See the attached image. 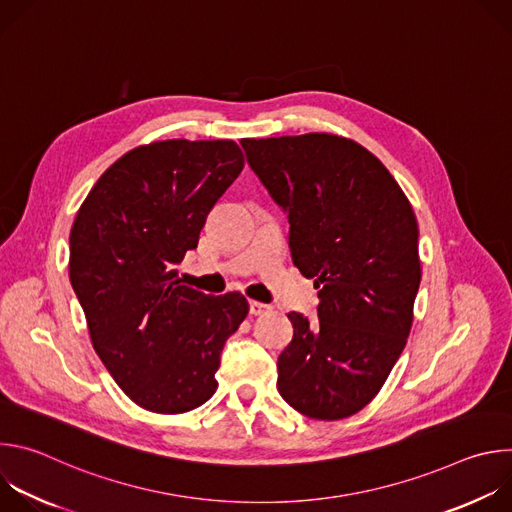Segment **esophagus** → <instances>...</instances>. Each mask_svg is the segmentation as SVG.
<instances>
[{
	"label": "esophagus",
	"instance_id": "1",
	"mask_svg": "<svg viewBox=\"0 0 512 512\" xmlns=\"http://www.w3.org/2000/svg\"><path fill=\"white\" fill-rule=\"evenodd\" d=\"M269 310H271V306H267V304H261V302H255V300L249 302V312H251L253 316H261V314H265V312H269Z\"/></svg>",
	"mask_w": 512,
	"mask_h": 512
}]
</instances>
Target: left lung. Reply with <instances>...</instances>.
<instances>
[{"mask_svg":"<svg viewBox=\"0 0 512 512\" xmlns=\"http://www.w3.org/2000/svg\"><path fill=\"white\" fill-rule=\"evenodd\" d=\"M247 164L287 214L291 261L314 279L318 320L287 318L277 391L314 419L371 403L401 356L421 281L413 208L362 145L328 135L241 139Z\"/></svg>","mask_w":512,"mask_h":512,"instance_id":"8db88e82","label":"left lung"}]
</instances>
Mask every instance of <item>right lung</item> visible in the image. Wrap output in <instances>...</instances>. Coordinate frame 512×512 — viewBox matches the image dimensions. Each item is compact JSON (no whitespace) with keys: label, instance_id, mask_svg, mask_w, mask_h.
<instances>
[{"label":"right lung","instance_id":"right-lung-1","mask_svg":"<svg viewBox=\"0 0 512 512\" xmlns=\"http://www.w3.org/2000/svg\"><path fill=\"white\" fill-rule=\"evenodd\" d=\"M243 166L231 139L143 145L99 178L70 229L68 275L93 348L148 411L208 401L223 346L249 312L237 291L206 296L176 269Z\"/></svg>","mask_w":512,"mask_h":512}]
</instances>
